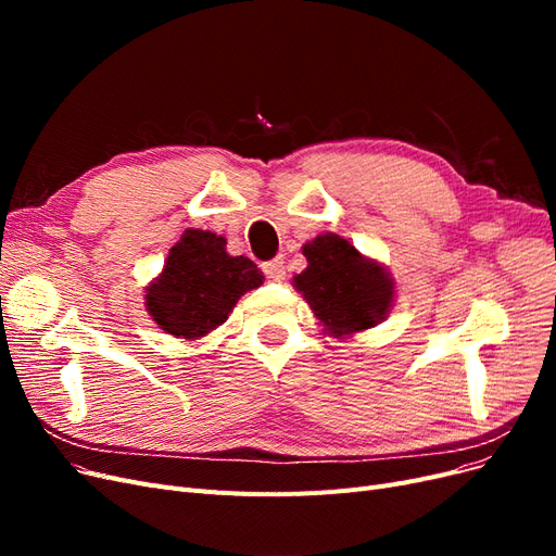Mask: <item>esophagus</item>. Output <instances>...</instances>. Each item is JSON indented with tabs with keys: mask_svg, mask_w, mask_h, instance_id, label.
I'll use <instances>...</instances> for the list:
<instances>
[{
	"mask_svg": "<svg viewBox=\"0 0 556 556\" xmlns=\"http://www.w3.org/2000/svg\"><path fill=\"white\" fill-rule=\"evenodd\" d=\"M262 271L268 280H285V262L282 257H276V260H268L262 264Z\"/></svg>",
	"mask_w": 556,
	"mask_h": 556,
	"instance_id": "esophagus-1",
	"label": "esophagus"
}]
</instances>
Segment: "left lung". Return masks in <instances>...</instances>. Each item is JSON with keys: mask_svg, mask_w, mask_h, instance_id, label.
Segmentation results:
<instances>
[{"mask_svg": "<svg viewBox=\"0 0 556 556\" xmlns=\"http://www.w3.org/2000/svg\"><path fill=\"white\" fill-rule=\"evenodd\" d=\"M308 266L294 276L311 311L336 336L357 333L384 319L394 301V280L339 233H319L301 248Z\"/></svg>", "mask_w": 556, "mask_h": 556, "instance_id": "obj_1", "label": "left lung"}]
</instances>
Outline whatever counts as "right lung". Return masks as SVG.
<instances>
[{"label": "right lung", "mask_w": 556, "mask_h": 556, "mask_svg": "<svg viewBox=\"0 0 556 556\" xmlns=\"http://www.w3.org/2000/svg\"><path fill=\"white\" fill-rule=\"evenodd\" d=\"M213 231L185 229L160 278L146 290V308L176 339H201L220 327L237 301L264 282L257 264L225 250Z\"/></svg>", "instance_id": "right-lung-1"}]
</instances>
